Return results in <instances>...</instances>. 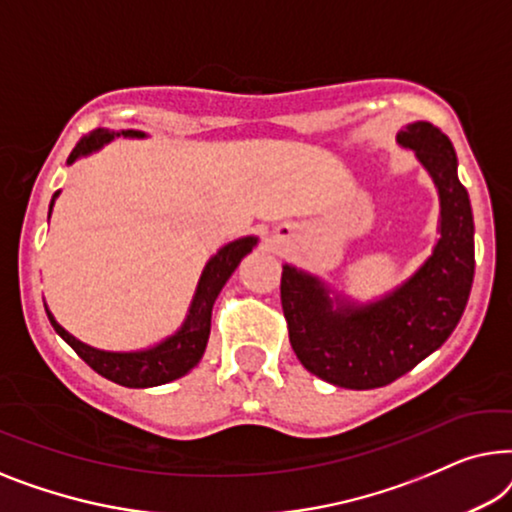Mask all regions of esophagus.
<instances>
[{"mask_svg": "<svg viewBox=\"0 0 512 512\" xmlns=\"http://www.w3.org/2000/svg\"><path fill=\"white\" fill-rule=\"evenodd\" d=\"M290 236H292V227L290 225H280L276 229V239L283 241V239H290Z\"/></svg>", "mask_w": 512, "mask_h": 512, "instance_id": "1", "label": "esophagus"}]
</instances>
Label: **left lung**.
Returning <instances> with one entry per match:
<instances>
[{
	"instance_id": "left-lung-1",
	"label": "left lung",
	"mask_w": 512,
	"mask_h": 512,
	"mask_svg": "<svg viewBox=\"0 0 512 512\" xmlns=\"http://www.w3.org/2000/svg\"><path fill=\"white\" fill-rule=\"evenodd\" d=\"M397 143L415 150L441 201V239L427 262L369 304L331 297L318 276L292 264L283 266L280 278L294 355L313 376L345 390L390 385L441 348L462 318L473 285V213L457 176L455 148L424 120L403 127Z\"/></svg>"
}]
</instances>
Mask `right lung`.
<instances>
[{"label":"right lung","mask_w":512,"mask_h":512,"mask_svg":"<svg viewBox=\"0 0 512 512\" xmlns=\"http://www.w3.org/2000/svg\"><path fill=\"white\" fill-rule=\"evenodd\" d=\"M120 134L129 136V139H143V136H146L143 132H136V129H122ZM120 134L109 132V129H95V132L83 136V139L76 143L67 164H74L78 157L97 153L99 148H104L106 143L113 141V136ZM57 194L60 192H55L53 199H50V211H53ZM255 246L257 236H243V239H236L232 243H227V246H222L218 253L208 259L204 271H201L190 311H187L181 329H178L176 334H171L169 338H164L162 343L153 345V348L136 352L97 350L88 343L78 341V338L71 336L67 329L57 325L53 313L46 308L48 320L57 334L76 350V355L81 357L90 369H95L99 376L109 378L122 387H136V390H139V387H157L171 383V380L181 378L187 371H192L194 366L199 364V359L204 357L208 334H211V313L215 299H218V294L222 287H225L229 276L236 271V266L241 264V259Z\"/></svg>","instance_id":"add662e5"}]
</instances>
